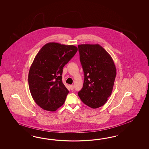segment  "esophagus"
Instances as JSON below:
<instances>
[{
	"label": "esophagus",
	"mask_w": 149,
	"mask_h": 149,
	"mask_svg": "<svg viewBox=\"0 0 149 149\" xmlns=\"http://www.w3.org/2000/svg\"><path fill=\"white\" fill-rule=\"evenodd\" d=\"M69 87H70V88L71 90H74V86L73 85H70V86H69Z\"/></svg>",
	"instance_id": "1"
}]
</instances>
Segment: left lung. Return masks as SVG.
Segmentation results:
<instances>
[{
	"instance_id": "8db88e82",
	"label": "left lung",
	"mask_w": 149,
	"mask_h": 149,
	"mask_svg": "<svg viewBox=\"0 0 149 149\" xmlns=\"http://www.w3.org/2000/svg\"><path fill=\"white\" fill-rule=\"evenodd\" d=\"M84 82L78 95L92 109L103 106L111 95L116 75L112 57L99 44L78 45Z\"/></svg>"
}]
</instances>
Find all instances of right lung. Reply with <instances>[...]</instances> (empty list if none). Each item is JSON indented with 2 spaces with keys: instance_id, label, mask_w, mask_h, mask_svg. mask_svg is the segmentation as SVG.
Instances as JSON below:
<instances>
[{
  "instance_id": "right-lung-1",
  "label": "right lung",
  "mask_w": 149,
  "mask_h": 149,
  "mask_svg": "<svg viewBox=\"0 0 149 149\" xmlns=\"http://www.w3.org/2000/svg\"><path fill=\"white\" fill-rule=\"evenodd\" d=\"M77 47L49 42L41 49L28 74L33 99L40 108L54 111L64 104L69 93L62 81L64 66L77 53Z\"/></svg>"
}]
</instances>
